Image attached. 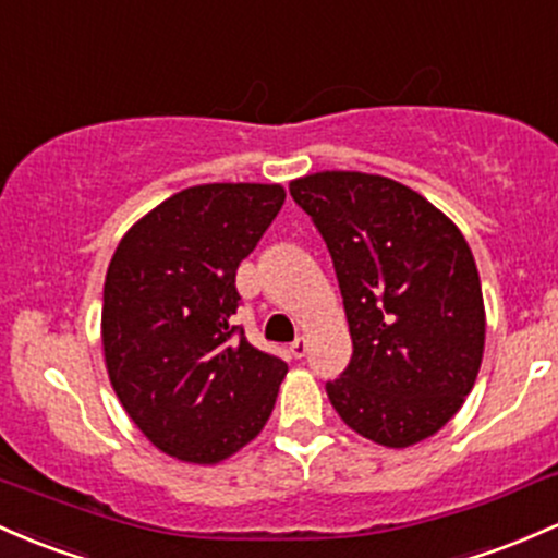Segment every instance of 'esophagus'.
Here are the masks:
<instances>
[{
	"mask_svg": "<svg viewBox=\"0 0 558 558\" xmlns=\"http://www.w3.org/2000/svg\"><path fill=\"white\" fill-rule=\"evenodd\" d=\"M305 351H308V338H303V335L295 340V343H290V353L295 359H303Z\"/></svg>",
	"mask_w": 558,
	"mask_h": 558,
	"instance_id": "obj_1",
	"label": "esophagus"
}]
</instances>
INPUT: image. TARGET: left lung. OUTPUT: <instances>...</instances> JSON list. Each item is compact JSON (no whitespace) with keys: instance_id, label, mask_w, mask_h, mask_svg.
Segmentation results:
<instances>
[{"instance_id":"obj_1","label":"left lung","mask_w":558,"mask_h":558,"mask_svg":"<svg viewBox=\"0 0 558 558\" xmlns=\"http://www.w3.org/2000/svg\"><path fill=\"white\" fill-rule=\"evenodd\" d=\"M327 242L353 343L329 404L364 439L404 449L452 421L484 356L482 281L458 226L391 178L322 170L290 183Z\"/></svg>"}]
</instances>
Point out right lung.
I'll return each instance as SVG.
<instances>
[{
	"label": "right lung",
	"instance_id": "right-lung-1",
	"mask_svg": "<svg viewBox=\"0 0 558 558\" xmlns=\"http://www.w3.org/2000/svg\"><path fill=\"white\" fill-rule=\"evenodd\" d=\"M279 183H202L130 226L106 271V373L141 434L218 465L271 417L287 364L233 338L239 263L284 205Z\"/></svg>",
	"mask_w": 558,
	"mask_h": 558
}]
</instances>
